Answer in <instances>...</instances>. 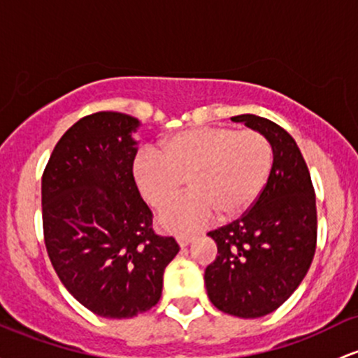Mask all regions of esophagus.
I'll use <instances>...</instances> for the list:
<instances>
[{
    "label": "esophagus",
    "instance_id": "esophagus-1",
    "mask_svg": "<svg viewBox=\"0 0 358 358\" xmlns=\"http://www.w3.org/2000/svg\"><path fill=\"white\" fill-rule=\"evenodd\" d=\"M194 238L195 236H188V234H178V236H176V241H178V245L183 248V246L190 245V243L194 241Z\"/></svg>",
    "mask_w": 358,
    "mask_h": 358
}]
</instances>
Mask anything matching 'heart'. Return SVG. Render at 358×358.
I'll use <instances>...</instances> for the list:
<instances>
[{"instance_id":"obj_1","label":"heart","mask_w":358,"mask_h":358,"mask_svg":"<svg viewBox=\"0 0 358 358\" xmlns=\"http://www.w3.org/2000/svg\"><path fill=\"white\" fill-rule=\"evenodd\" d=\"M273 164L272 146L257 131L195 127L146 148L134 161V180L149 206L161 209L187 183L190 192L161 212L175 233L203 226L215 214L234 219L257 202Z\"/></svg>"}]
</instances>
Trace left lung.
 <instances>
[{
  "instance_id": "1",
  "label": "left lung",
  "mask_w": 358,
  "mask_h": 358,
  "mask_svg": "<svg viewBox=\"0 0 358 358\" xmlns=\"http://www.w3.org/2000/svg\"><path fill=\"white\" fill-rule=\"evenodd\" d=\"M231 120L266 137L273 164L250 210L209 233L217 257L203 280L219 311L250 320L280 308L308 273L316 251V197L308 164L287 131L251 113Z\"/></svg>"
}]
</instances>
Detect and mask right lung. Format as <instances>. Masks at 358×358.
<instances>
[{
    "label": "right lung",
    "instance_id": "obj_1",
    "mask_svg": "<svg viewBox=\"0 0 358 358\" xmlns=\"http://www.w3.org/2000/svg\"><path fill=\"white\" fill-rule=\"evenodd\" d=\"M120 112L80 119L59 139L42 175V224L50 263L71 296L101 317H134L158 304L180 251L152 231L137 190L132 134Z\"/></svg>",
    "mask_w": 358,
    "mask_h": 358
}]
</instances>
